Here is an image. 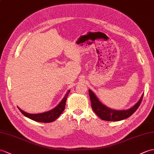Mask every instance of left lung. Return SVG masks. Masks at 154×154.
I'll return each mask as SVG.
<instances>
[{"label": "left lung", "instance_id": "1", "mask_svg": "<svg viewBox=\"0 0 154 154\" xmlns=\"http://www.w3.org/2000/svg\"><path fill=\"white\" fill-rule=\"evenodd\" d=\"M89 96H90L92 109H93L95 113L102 120L108 121H121L131 116L137 111L140 106L141 102L142 100L143 96H142L141 98L133 108L128 110H113L107 108L106 106L100 102L98 99L96 97L94 92L91 90H88Z\"/></svg>", "mask_w": 154, "mask_h": 154}]
</instances>
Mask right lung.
<instances>
[{
  "label": "right lung",
  "mask_w": 154,
  "mask_h": 154,
  "mask_svg": "<svg viewBox=\"0 0 154 154\" xmlns=\"http://www.w3.org/2000/svg\"><path fill=\"white\" fill-rule=\"evenodd\" d=\"M69 92L70 91H67L65 97L62 99V100L61 101V102L59 103V104L55 108L49 111V112L42 113H38V114H30V113L25 112L24 111L21 110L19 108L18 109H20L21 113L23 114L25 116H26L27 117L29 118V119L33 121H38V122H41V123L52 122V121H55L57 118H58L61 114L62 113L63 110L65 109L66 100H67V96L69 95Z\"/></svg>",
  "instance_id": "right-lung-1"
}]
</instances>
